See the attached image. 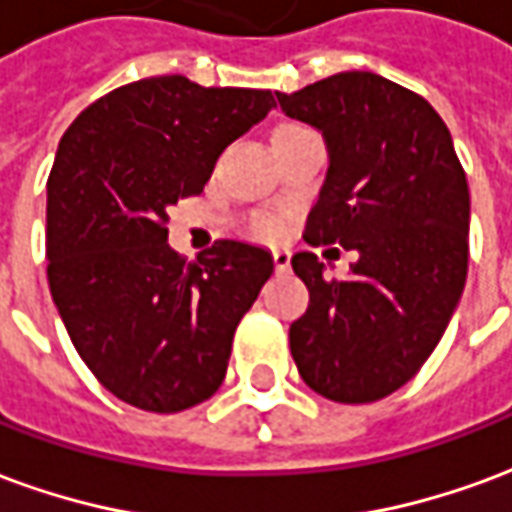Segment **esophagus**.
<instances>
[{"label": "esophagus", "instance_id": "obj_1", "mask_svg": "<svg viewBox=\"0 0 512 512\" xmlns=\"http://www.w3.org/2000/svg\"><path fill=\"white\" fill-rule=\"evenodd\" d=\"M274 268H277V271H288L290 268L288 249H274Z\"/></svg>", "mask_w": 512, "mask_h": 512}]
</instances>
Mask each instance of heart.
I'll return each mask as SVG.
<instances>
[{
  "label": "heart",
  "instance_id": "heart-1",
  "mask_svg": "<svg viewBox=\"0 0 512 512\" xmlns=\"http://www.w3.org/2000/svg\"><path fill=\"white\" fill-rule=\"evenodd\" d=\"M285 128H288V126H285ZM252 233L260 235V238H277L279 224L271 222V219H255V224H252Z\"/></svg>",
  "mask_w": 512,
  "mask_h": 512
}]
</instances>
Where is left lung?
Here are the masks:
<instances>
[{
  "mask_svg": "<svg viewBox=\"0 0 512 512\" xmlns=\"http://www.w3.org/2000/svg\"><path fill=\"white\" fill-rule=\"evenodd\" d=\"M277 101L329 150L304 241L359 255L340 282L312 252L293 255L310 307L290 323V354L318 395L373 403L417 376L461 301L466 172L436 109L378 73H334Z\"/></svg>",
  "mask_w": 512,
  "mask_h": 512,
  "instance_id": "left-lung-1",
  "label": "left lung"
}]
</instances>
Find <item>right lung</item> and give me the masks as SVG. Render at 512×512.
I'll return each mask as SVG.
<instances>
[{
    "label": "right lung",
    "mask_w": 512,
    "mask_h": 512,
    "mask_svg": "<svg viewBox=\"0 0 512 512\" xmlns=\"http://www.w3.org/2000/svg\"><path fill=\"white\" fill-rule=\"evenodd\" d=\"M274 106L271 90L153 76L98 98L62 136L46 186L51 299L84 365L131 406L175 414L222 386L274 257L216 241L186 263L167 244L169 208Z\"/></svg>",
    "instance_id": "1"
}]
</instances>
